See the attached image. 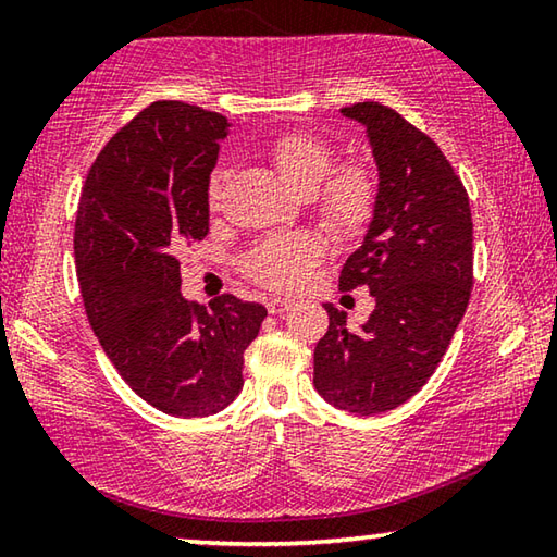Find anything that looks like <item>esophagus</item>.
Wrapping results in <instances>:
<instances>
[{
    "label": "esophagus",
    "mask_w": 557,
    "mask_h": 557,
    "mask_svg": "<svg viewBox=\"0 0 557 557\" xmlns=\"http://www.w3.org/2000/svg\"><path fill=\"white\" fill-rule=\"evenodd\" d=\"M289 307H292V301H289V299H280V297H272V299H268V312H270V314H275V317L285 314Z\"/></svg>",
    "instance_id": "1"
}]
</instances>
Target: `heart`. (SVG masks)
Returning <instances> with one entry per match:
<instances>
[{
    "instance_id": "heart-1",
    "label": "heart",
    "mask_w": 557,
    "mask_h": 557,
    "mask_svg": "<svg viewBox=\"0 0 557 557\" xmlns=\"http://www.w3.org/2000/svg\"><path fill=\"white\" fill-rule=\"evenodd\" d=\"M268 162L280 182L297 196L312 194L314 213L336 240H356L366 235L379 211L381 182L363 159H351L332 169L334 149L314 132L292 129L265 147ZM225 174L213 172L209 182V206L221 209ZM322 258V245L309 233L275 235L258 243L240 260L243 275L277 292H292L305 282L307 272Z\"/></svg>"
}]
</instances>
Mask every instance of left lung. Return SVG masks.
Returning a JSON list of instances; mask_svg holds the SVG:
<instances>
[{"instance_id": "left-lung-1", "label": "left lung", "mask_w": 557, "mask_h": 557, "mask_svg": "<svg viewBox=\"0 0 557 557\" xmlns=\"http://www.w3.org/2000/svg\"><path fill=\"white\" fill-rule=\"evenodd\" d=\"M369 132L379 211L344 262L338 287H366L375 309L358 332L326 305L314 385L334 408L379 414L412 398L447 354L474 282L467 188L437 143L381 102L342 108Z\"/></svg>"}]
</instances>
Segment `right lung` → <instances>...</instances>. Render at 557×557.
Returning <instances> with one entry per match:
<instances>
[{
  "label": "right lung",
  "instance_id": "add662e5",
  "mask_svg": "<svg viewBox=\"0 0 557 557\" xmlns=\"http://www.w3.org/2000/svg\"><path fill=\"white\" fill-rule=\"evenodd\" d=\"M228 120L157 100L102 147L75 215V272L102 351L139 398L206 418L243 388V354L268 309L182 297L178 258L209 235V178Z\"/></svg>",
  "mask_w": 557,
  "mask_h": 557
}]
</instances>
